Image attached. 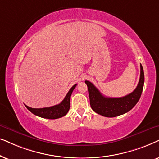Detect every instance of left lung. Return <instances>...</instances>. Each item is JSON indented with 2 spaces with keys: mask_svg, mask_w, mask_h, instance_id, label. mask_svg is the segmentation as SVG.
Masks as SVG:
<instances>
[{
  "mask_svg": "<svg viewBox=\"0 0 159 159\" xmlns=\"http://www.w3.org/2000/svg\"><path fill=\"white\" fill-rule=\"evenodd\" d=\"M144 71L140 64V77L138 85L132 93L122 97L103 96L90 81H86L89 95L90 105L93 111L105 117H116L127 113L137 104L141 97L144 86Z\"/></svg>",
  "mask_w": 159,
  "mask_h": 159,
  "instance_id": "8db88e82",
  "label": "left lung"
}]
</instances>
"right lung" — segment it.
Wrapping results in <instances>:
<instances>
[{
  "mask_svg": "<svg viewBox=\"0 0 159 159\" xmlns=\"http://www.w3.org/2000/svg\"><path fill=\"white\" fill-rule=\"evenodd\" d=\"M76 85L77 84H75L72 86L64 99L60 104L52 107H43V108H32V107L27 106V105H25V106L32 113L39 116V117L48 118V119H56V118L62 117V116L66 115L69 111L70 107V97L72 92L75 88Z\"/></svg>",
  "mask_w": 159,
  "mask_h": 159,
  "instance_id": "obj_1",
  "label": "right lung"
}]
</instances>
